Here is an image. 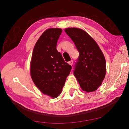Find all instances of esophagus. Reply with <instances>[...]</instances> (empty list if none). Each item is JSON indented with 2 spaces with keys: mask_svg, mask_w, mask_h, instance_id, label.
I'll return each instance as SVG.
<instances>
[{
  "mask_svg": "<svg viewBox=\"0 0 129 129\" xmlns=\"http://www.w3.org/2000/svg\"><path fill=\"white\" fill-rule=\"evenodd\" d=\"M68 63H69V65H73V60H71V61H69Z\"/></svg>",
  "mask_w": 129,
  "mask_h": 129,
  "instance_id": "34e87169",
  "label": "esophagus"
}]
</instances>
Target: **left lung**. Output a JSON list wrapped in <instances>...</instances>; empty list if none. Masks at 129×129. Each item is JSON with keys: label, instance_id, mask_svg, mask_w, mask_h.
<instances>
[{"label": "left lung", "instance_id": "8db88e82", "mask_svg": "<svg viewBox=\"0 0 129 129\" xmlns=\"http://www.w3.org/2000/svg\"><path fill=\"white\" fill-rule=\"evenodd\" d=\"M65 32L79 52L74 75L81 88L86 92L97 90L106 75V61L95 40L85 31L77 28H68Z\"/></svg>", "mask_w": 129, "mask_h": 129}]
</instances>
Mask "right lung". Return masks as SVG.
I'll return each instance as SVG.
<instances>
[{
  "label": "right lung",
  "instance_id": "right-lung-1",
  "mask_svg": "<svg viewBox=\"0 0 129 129\" xmlns=\"http://www.w3.org/2000/svg\"><path fill=\"white\" fill-rule=\"evenodd\" d=\"M62 29L49 28L43 32L35 45L30 72L34 84L41 92L56 98L61 93L72 69L56 49Z\"/></svg>",
  "mask_w": 129,
  "mask_h": 129
}]
</instances>
